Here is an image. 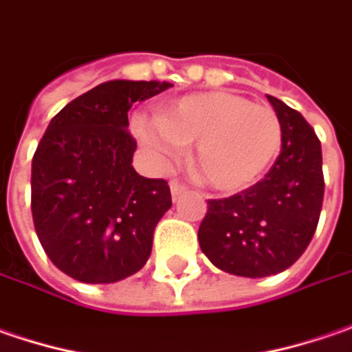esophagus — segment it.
Wrapping results in <instances>:
<instances>
[{
	"instance_id": "1",
	"label": "esophagus",
	"mask_w": 352,
	"mask_h": 352,
	"mask_svg": "<svg viewBox=\"0 0 352 352\" xmlns=\"http://www.w3.org/2000/svg\"><path fill=\"white\" fill-rule=\"evenodd\" d=\"M169 187H171V195H173V199H177L181 192L187 191V185H183L181 181H177V179H173L171 183H169Z\"/></svg>"
}]
</instances>
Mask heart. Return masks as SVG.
I'll return each instance as SVG.
<instances>
[{
	"instance_id": "obj_1",
	"label": "heart",
	"mask_w": 352,
	"mask_h": 352,
	"mask_svg": "<svg viewBox=\"0 0 352 352\" xmlns=\"http://www.w3.org/2000/svg\"><path fill=\"white\" fill-rule=\"evenodd\" d=\"M140 142L163 160L197 144L199 177L219 191L252 185L282 149V122L272 106L228 92H203L171 102L157 120L133 122Z\"/></svg>"
}]
</instances>
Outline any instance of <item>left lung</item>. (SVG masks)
Instances as JSON below:
<instances>
[{
    "label": "left lung",
    "mask_w": 352,
    "mask_h": 352,
    "mask_svg": "<svg viewBox=\"0 0 352 352\" xmlns=\"http://www.w3.org/2000/svg\"><path fill=\"white\" fill-rule=\"evenodd\" d=\"M282 122V151L262 181L228 199H210L199 244L214 266L266 278L296 264L315 234L323 205L321 142L298 110L267 96Z\"/></svg>",
    "instance_id": "8db88e82"
}]
</instances>
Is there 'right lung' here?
Instances as JSON below:
<instances>
[{"label":"right lung","instance_id":"add662e5","mask_svg":"<svg viewBox=\"0 0 352 352\" xmlns=\"http://www.w3.org/2000/svg\"><path fill=\"white\" fill-rule=\"evenodd\" d=\"M157 80H110L69 102L38 142L31 212L54 266L85 283H114L142 270L153 230L171 206L165 179L131 167L133 102L169 88Z\"/></svg>","mask_w":352,"mask_h":352}]
</instances>
